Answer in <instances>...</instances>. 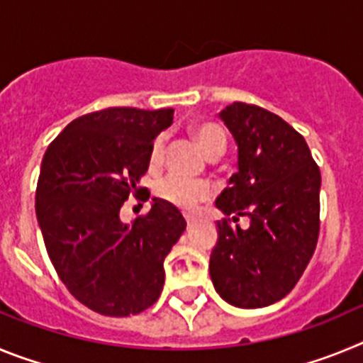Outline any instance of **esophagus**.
<instances>
[{
    "label": "esophagus",
    "instance_id": "esophagus-1",
    "mask_svg": "<svg viewBox=\"0 0 363 363\" xmlns=\"http://www.w3.org/2000/svg\"><path fill=\"white\" fill-rule=\"evenodd\" d=\"M184 218H185V221H187V225H189V227H191L192 223H194V221H196V218L192 216V214H187V213L184 214Z\"/></svg>",
    "mask_w": 363,
    "mask_h": 363
}]
</instances>
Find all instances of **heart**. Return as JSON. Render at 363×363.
<instances>
[{"label": "heart", "mask_w": 363, "mask_h": 363, "mask_svg": "<svg viewBox=\"0 0 363 363\" xmlns=\"http://www.w3.org/2000/svg\"><path fill=\"white\" fill-rule=\"evenodd\" d=\"M192 136L196 138L201 149L207 156L223 152L225 149V133L220 125L216 123H200L192 127ZM165 154V136H158L150 145L149 162L150 167H158L163 162ZM156 194L167 203L174 205L178 209L191 211L194 209L200 201L207 200L213 194V187L207 182L201 179L184 178V176H165L156 184Z\"/></svg>", "instance_id": "1"}]
</instances>
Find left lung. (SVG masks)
Returning a JSON list of instances; mask_svg holds the SVG:
<instances>
[{
	"label": "left lung",
	"mask_w": 363,
	"mask_h": 363,
	"mask_svg": "<svg viewBox=\"0 0 363 363\" xmlns=\"http://www.w3.org/2000/svg\"><path fill=\"white\" fill-rule=\"evenodd\" d=\"M238 145V172L216 198L242 229L218 221L209 271L214 289L242 309L267 307L293 291L316 249L320 176L300 133L280 116L236 101L218 114Z\"/></svg>",
	"instance_id": "obj_1"
}]
</instances>
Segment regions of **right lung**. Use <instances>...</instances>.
Returning a JSON list of instances; mask_svg holds the SVG:
<instances>
[{"label": "right lung", "mask_w": 363, "mask_h": 363, "mask_svg": "<svg viewBox=\"0 0 363 363\" xmlns=\"http://www.w3.org/2000/svg\"><path fill=\"white\" fill-rule=\"evenodd\" d=\"M172 114L134 107L91 112L70 121L41 162L36 216L50 262L70 294L105 316L138 314L158 300L163 259L187 227L160 198L133 223L120 220L130 194L149 200L138 184Z\"/></svg>", "instance_id": "obj_1"}]
</instances>
